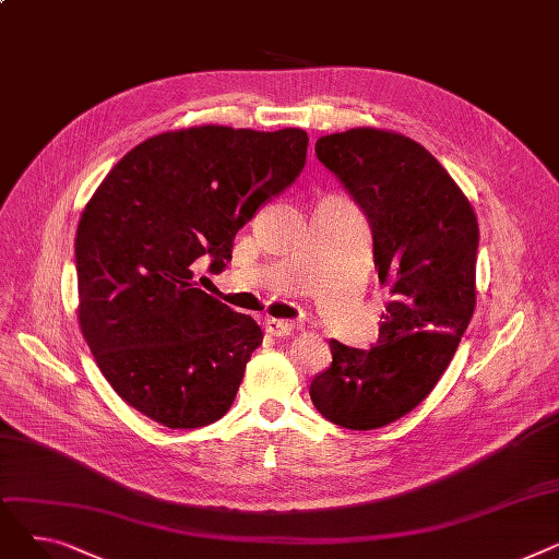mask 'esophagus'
Here are the masks:
<instances>
[{"label":"esophagus","instance_id":"esophagus-1","mask_svg":"<svg viewBox=\"0 0 559 559\" xmlns=\"http://www.w3.org/2000/svg\"><path fill=\"white\" fill-rule=\"evenodd\" d=\"M264 331H267L274 337H287V335L295 333V324H289V321H285V319L267 317V319H264Z\"/></svg>","mask_w":559,"mask_h":559}]
</instances>
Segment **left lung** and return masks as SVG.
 Instances as JSON below:
<instances>
[{"label": "left lung", "instance_id": "left-lung-1", "mask_svg": "<svg viewBox=\"0 0 559 559\" xmlns=\"http://www.w3.org/2000/svg\"><path fill=\"white\" fill-rule=\"evenodd\" d=\"M324 163L365 211L380 285H390L378 344L331 340L310 383L314 407L348 430L401 419L447 371L476 308L478 219L451 174L403 133L358 127L319 138Z\"/></svg>", "mask_w": 559, "mask_h": 559}]
</instances>
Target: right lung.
Returning <instances> with one entry per match:
<instances>
[{"instance_id":"1","label":"right lung","mask_w":559,"mask_h":559,"mask_svg":"<svg viewBox=\"0 0 559 559\" xmlns=\"http://www.w3.org/2000/svg\"><path fill=\"white\" fill-rule=\"evenodd\" d=\"M304 129L165 131L117 163L76 228L79 326L124 403L167 428H201L235 401L262 331L205 295L233 238L306 165Z\"/></svg>"}]
</instances>
